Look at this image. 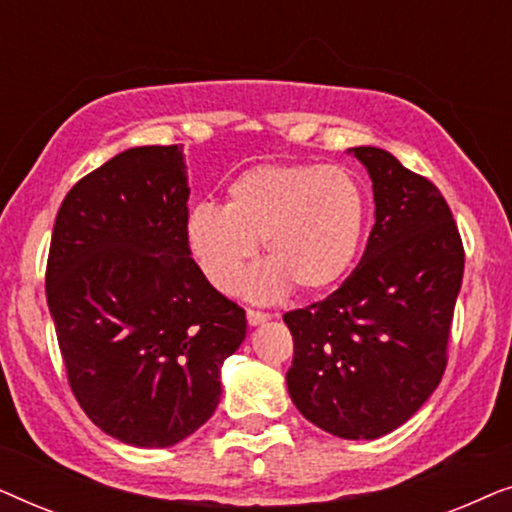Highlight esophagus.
<instances>
[{
	"label": "esophagus",
	"mask_w": 512,
	"mask_h": 512,
	"mask_svg": "<svg viewBox=\"0 0 512 512\" xmlns=\"http://www.w3.org/2000/svg\"><path fill=\"white\" fill-rule=\"evenodd\" d=\"M268 319H270V314L258 312V310H247L249 326H261V324H265V321H268Z\"/></svg>",
	"instance_id": "1"
}]
</instances>
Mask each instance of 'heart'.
I'll use <instances>...</instances> for the list:
<instances>
[{"instance_id": "b5f03b06", "label": "heart", "mask_w": 512, "mask_h": 512, "mask_svg": "<svg viewBox=\"0 0 512 512\" xmlns=\"http://www.w3.org/2000/svg\"><path fill=\"white\" fill-rule=\"evenodd\" d=\"M366 198L342 167L265 163L230 181L226 205L188 209L186 247L207 282L230 291L261 240L268 263L242 282L254 300H275L291 286L319 293L340 282L359 251Z\"/></svg>"}]
</instances>
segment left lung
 <instances>
[{
	"label": "left lung",
	"instance_id": "obj_1",
	"mask_svg": "<svg viewBox=\"0 0 512 512\" xmlns=\"http://www.w3.org/2000/svg\"><path fill=\"white\" fill-rule=\"evenodd\" d=\"M347 153L373 181L375 226L338 291L284 314L293 335L286 387L314 426L373 440L408 422L440 384L464 247L429 179L377 146Z\"/></svg>",
	"mask_w": 512,
	"mask_h": 512
}]
</instances>
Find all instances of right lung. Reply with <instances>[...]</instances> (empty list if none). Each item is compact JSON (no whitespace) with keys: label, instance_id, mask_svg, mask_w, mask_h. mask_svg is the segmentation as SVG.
<instances>
[{"label":"right lung","instance_id":"obj_1","mask_svg":"<svg viewBox=\"0 0 512 512\" xmlns=\"http://www.w3.org/2000/svg\"><path fill=\"white\" fill-rule=\"evenodd\" d=\"M181 146H135L83 177L53 226L46 300L69 384L107 436L172 447L214 415L247 338L186 247Z\"/></svg>","mask_w":512,"mask_h":512}]
</instances>
